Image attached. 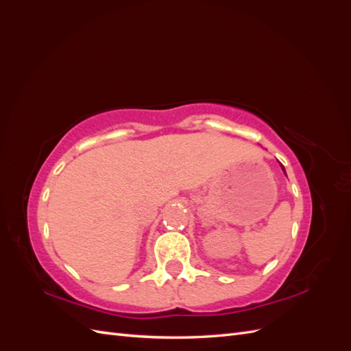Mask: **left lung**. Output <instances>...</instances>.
Returning <instances> with one entry per match:
<instances>
[{
    "label": "left lung",
    "mask_w": 351,
    "mask_h": 351,
    "mask_svg": "<svg viewBox=\"0 0 351 351\" xmlns=\"http://www.w3.org/2000/svg\"><path fill=\"white\" fill-rule=\"evenodd\" d=\"M282 169H284V168H282Z\"/></svg>",
    "instance_id": "8db88e82"
}]
</instances>
